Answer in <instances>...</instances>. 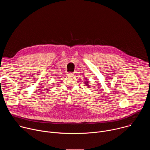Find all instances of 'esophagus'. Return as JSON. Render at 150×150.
<instances>
[{"mask_svg":"<svg viewBox=\"0 0 150 150\" xmlns=\"http://www.w3.org/2000/svg\"><path fill=\"white\" fill-rule=\"evenodd\" d=\"M68 75H69V76H74V73H68Z\"/></svg>","mask_w":150,"mask_h":150,"instance_id":"34e87169","label":"esophagus"}]
</instances>
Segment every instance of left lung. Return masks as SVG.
I'll use <instances>...</instances> for the list:
<instances>
[{
    "mask_svg": "<svg viewBox=\"0 0 150 150\" xmlns=\"http://www.w3.org/2000/svg\"><path fill=\"white\" fill-rule=\"evenodd\" d=\"M85 85H87L86 86H87V87H90V83H89V82L88 81H85Z\"/></svg>",
    "mask_w": 150,
    "mask_h": 150,
    "instance_id": "obj_1",
    "label": "left lung"
}]
</instances>
